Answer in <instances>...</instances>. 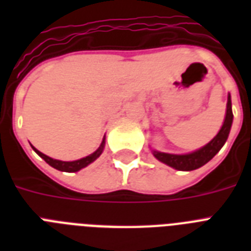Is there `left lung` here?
I'll list each match as a JSON object with an SVG mask.
<instances>
[{"label": "left lung", "mask_w": 251, "mask_h": 251, "mask_svg": "<svg viewBox=\"0 0 251 251\" xmlns=\"http://www.w3.org/2000/svg\"><path fill=\"white\" fill-rule=\"evenodd\" d=\"M232 122H233L232 100H230V95H228L226 118H224V122H223L222 129L219 130V133L215 135L214 139H211L207 145H204L201 149L195 150L190 153L177 155V153L160 152V151L152 150V155L159 161L175 168L177 171H194V169H198V168L207 164L222 150L223 146L226 145L228 135H229L230 127H232Z\"/></svg>", "instance_id": "left-lung-1"}]
</instances>
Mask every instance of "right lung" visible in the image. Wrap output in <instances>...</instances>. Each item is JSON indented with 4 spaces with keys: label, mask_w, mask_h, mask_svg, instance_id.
I'll list each match as a JSON object with an SVG mask.
<instances>
[{
    "label": "right lung",
    "mask_w": 251,
    "mask_h": 251,
    "mask_svg": "<svg viewBox=\"0 0 251 251\" xmlns=\"http://www.w3.org/2000/svg\"><path fill=\"white\" fill-rule=\"evenodd\" d=\"M31 147H32L33 151H35V152H36L41 159H44V160L47 161L50 167L56 168V169H58V171L61 172H78L80 171L82 168H86L87 165H90L91 163H94V161L96 160L100 155H101L102 151H104V147H105V135H104V138H102V142H101V145H100V147H99L94 153H91V155H88V156L82 157V159H79V160H74V161H62V160H57V159H52V157L47 156V155H44L43 152H40V151L35 149L33 146H31Z\"/></svg>",
    "instance_id": "1"
}]
</instances>
